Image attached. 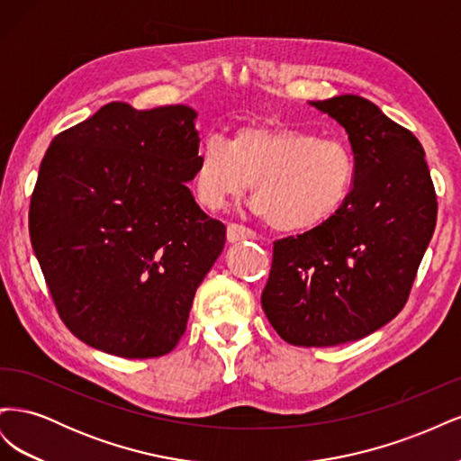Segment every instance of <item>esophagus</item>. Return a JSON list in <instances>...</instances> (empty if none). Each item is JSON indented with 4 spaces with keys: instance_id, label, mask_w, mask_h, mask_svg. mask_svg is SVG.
<instances>
[{
    "instance_id": "obj_1",
    "label": "esophagus",
    "mask_w": 461,
    "mask_h": 461,
    "mask_svg": "<svg viewBox=\"0 0 461 461\" xmlns=\"http://www.w3.org/2000/svg\"><path fill=\"white\" fill-rule=\"evenodd\" d=\"M227 239L229 242H240V240H256L258 234L239 222H229L227 225Z\"/></svg>"
}]
</instances>
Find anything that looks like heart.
Here are the masks:
<instances>
[{"label": "heart", "mask_w": 461, "mask_h": 461, "mask_svg": "<svg viewBox=\"0 0 461 461\" xmlns=\"http://www.w3.org/2000/svg\"><path fill=\"white\" fill-rule=\"evenodd\" d=\"M357 165L337 138L261 119L229 140L209 134L192 169V192L209 212L240 198L252 180L254 209L276 230L303 232L323 225L350 200Z\"/></svg>", "instance_id": "obj_1"}]
</instances>
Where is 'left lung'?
Instances as JSON below:
<instances>
[{
    "label": "left lung",
    "instance_id": "left-lung-1",
    "mask_svg": "<svg viewBox=\"0 0 461 461\" xmlns=\"http://www.w3.org/2000/svg\"><path fill=\"white\" fill-rule=\"evenodd\" d=\"M348 132L356 188L340 212L273 242L261 305L292 346L367 337L406 305L437 225V192L420 140L366 97L310 102Z\"/></svg>",
    "mask_w": 461,
    "mask_h": 461
}]
</instances>
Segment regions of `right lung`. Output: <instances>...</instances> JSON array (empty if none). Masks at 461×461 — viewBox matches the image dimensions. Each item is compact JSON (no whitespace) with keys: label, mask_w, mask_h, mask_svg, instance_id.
<instances>
[{"label":"right lung","mask_w":461,"mask_h":461,"mask_svg":"<svg viewBox=\"0 0 461 461\" xmlns=\"http://www.w3.org/2000/svg\"><path fill=\"white\" fill-rule=\"evenodd\" d=\"M188 105L111 102L53 138L31 240L65 327L111 356L169 354L227 229L186 183L200 138Z\"/></svg>","instance_id":"obj_1"}]
</instances>
